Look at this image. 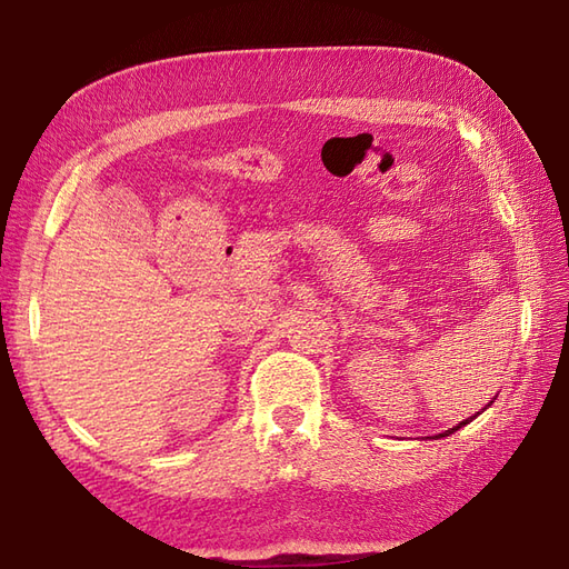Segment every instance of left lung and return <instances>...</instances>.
Here are the masks:
<instances>
[{
    "label": "left lung",
    "instance_id": "left-lung-1",
    "mask_svg": "<svg viewBox=\"0 0 569 569\" xmlns=\"http://www.w3.org/2000/svg\"><path fill=\"white\" fill-rule=\"evenodd\" d=\"M489 403H492V401H489ZM489 403H487V407H489ZM471 419H467V421H461V423H457V427L455 429H449V431H445V435H439V437H449V435H455V431L457 429H461V427H465V423H469Z\"/></svg>",
    "mask_w": 569,
    "mask_h": 569
}]
</instances>
